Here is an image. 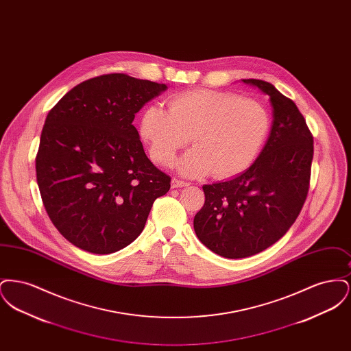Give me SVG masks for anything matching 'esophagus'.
Here are the masks:
<instances>
[{
    "label": "esophagus",
    "mask_w": 351,
    "mask_h": 351,
    "mask_svg": "<svg viewBox=\"0 0 351 351\" xmlns=\"http://www.w3.org/2000/svg\"><path fill=\"white\" fill-rule=\"evenodd\" d=\"M186 185H188L186 182L179 180V179H176V178H173L172 182H171V186H172V188H182V186H186Z\"/></svg>",
    "instance_id": "obj_1"
}]
</instances>
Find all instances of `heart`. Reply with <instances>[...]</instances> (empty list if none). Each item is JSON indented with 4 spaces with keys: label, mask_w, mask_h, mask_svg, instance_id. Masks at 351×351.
<instances>
[{
    "label": "heart",
    "mask_w": 351,
    "mask_h": 351,
    "mask_svg": "<svg viewBox=\"0 0 351 351\" xmlns=\"http://www.w3.org/2000/svg\"><path fill=\"white\" fill-rule=\"evenodd\" d=\"M269 130L265 105L233 92L192 89L173 95L168 110L149 105L139 132L149 146L151 159L171 165L191 139L195 146L179 162L186 176L213 171L216 178L234 176L250 166Z\"/></svg>",
    "instance_id": "1"
}]
</instances>
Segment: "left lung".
I'll list each match as a JSON object with an SVG mask.
<instances>
[{
  "label": "left lung",
  "mask_w": 351,
  "mask_h": 351,
  "mask_svg": "<svg viewBox=\"0 0 351 351\" xmlns=\"http://www.w3.org/2000/svg\"><path fill=\"white\" fill-rule=\"evenodd\" d=\"M242 82L269 97L267 143L243 173L202 185L205 202L193 219L201 242L230 259L266 250L288 232L306 199L313 159V135L296 104L267 82Z\"/></svg>",
  "instance_id": "obj_1"
}]
</instances>
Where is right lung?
<instances>
[{
	"label": "right lung",
	"instance_id": "add662e5",
	"mask_svg": "<svg viewBox=\"0 0 351 351\" xmlns=\"http://www.w3.org/2000/svg\"><path fill=\"white\" fill-rule=\"evenodd\" d=\"M166 84L108 73L72 88L46 118L36 182L52 223L76 247L112 254L142 233L171 178L146 156L134 128Z\"/></svg>",
	"mask_w": 351,
	"mask_h": 351
}]
</instances>
